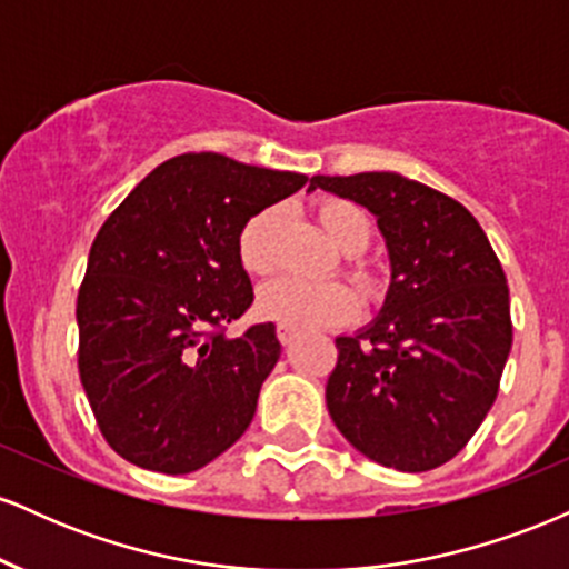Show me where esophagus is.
<instances>
[{"instance_id":"34e87169","label":"esophagus","mask_w":569,"mask_h":569,"mask_svg":"<svg viewBox=\"0 0 569 569\" xmlns=\"http://www.w3.org/2000/svg\"><path fill=\"white\" fill-rule=\"evenodd\" d=\"M276 335H278V339H280V345H291L293 339H297V331L289 329V326H278Z\"/></svg>"}]
</instances>
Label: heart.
I'll return each mask as SVG.
<instances>
[{"mask_svg": "<svg viewBox=\"0 0 569 569\" xmlns=\"http://www.w3.org/2000/svg\"><path fill=\"white\" fill-rule=\"evenodd\" d=\"M316 217L337 251L350 257V278L356 280L363 297H375L377 289H380V280L361 259H356V253L367 251V246L371 243V224L367 213L356 202L326 198L316 206ZM276 219L278 213L267 208V211H259L257 217L248 219L238 234V259L251 276H264V272L272 270L270 234ZM257 307L264 318L280 326H289L293 331H316L350 321L358 312V297L350 286L339 283V280H305L283 276L259 289Z\"/></svg>", "mask_w": 569, "mask_h": 569, "instance_id": "heart-1", "label": "heart"}]
</instances>
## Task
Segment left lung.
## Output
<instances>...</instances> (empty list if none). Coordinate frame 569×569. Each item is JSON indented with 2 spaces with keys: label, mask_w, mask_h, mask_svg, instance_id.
Listing matches in <instances>:
<instances>
[{
  "label": "left lung",
  "mask_w": 569,
  "mask_h": 569,
  "mask_svg": "<svg viewBox=\"0 0 569 569\" xmlns=\"http://www.w3.org/2000/svg\"><path fill=\"white\" fill-rule=\"evenodd\" d=\"M377 217L390 289L377 321L337 337L326 407L339 433L396 471L439 468L498 398L513 339L500 259L466 206L398 173L312 176Z\"/></svg>",
  "instance_id": "left-lung-1"
}]
</instances>
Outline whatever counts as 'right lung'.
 Instances as JSON below:
<instances>
[{
    "label": "right lung",
    "instance_id": "add662e5",
    "mask_svg": "<svg viewBox=\"0 0 569 569\" xmlns=\"http://www.w3.org/2000/svg\"><path fill=\"white\" fill-rule=\"evenodd\" d=\"M305 184V173L187 152L103 221L77 293V367L98 430L128 462L192 473L251 426L280 342L272 323L224 335L253 302L238 234Z\"/></svg>",
    "mask_w": 569,
    "mask_h": 569
}]
</instances>
